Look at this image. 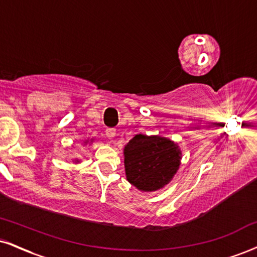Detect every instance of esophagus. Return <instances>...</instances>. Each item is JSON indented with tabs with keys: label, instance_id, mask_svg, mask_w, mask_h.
I'll use <instances>...</instances> for the list:
<instances>
[{
	"label": "esophagus",
	"instance_id": "34e87169",
	"mask_svg": "<svg viewBox=\"0 0 257 257\" xmlns=\"http://www.w3.org/2000/svg\"><path fill=\"white\" fill-rule=\"evenodd\" d=\"M115 134H116L115 128H113V127L106 128V136H107V137H108L109 139H112V138L114 137V136H115Z\"/></svg>",
	"mask_w": 257,
	"mask_h": 257
}]
</instances>
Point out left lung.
<instances>
[{"label": "left lung", "instance_id": "8db88e82", "mask_svg": "<svg viewBox=\"0 0 257 257\" xmlns=\"http://www.w3.org/2000/svg\"><path fill=\"white\" fill-rule=\"evenodd\" d=\"M128 182L145 192L162 188L180 167L181 153L170 139L136 135L123 150Z\"/></svg>", "mask_w": 257, "mask_h": 257}]
</instances>
